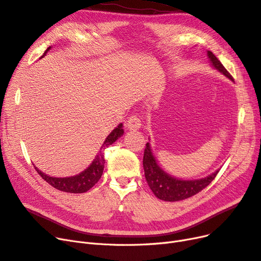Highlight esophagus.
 I'll list each match as a JSON object with an SVG mask.
<instances>
[{
	"label": "esophagus",
	"instance_id": "obj_1",
	"mask_svg": "<svg viewBox=\"0 0 261 261\" xmlns=\"http://www.w3.org/2000/svg\"><path fill=\"white\" fill-rule=\"evenodd\" d=\"M126 125V127L130 130H137L141 127V121L136 115H133L130 118H128V120L125 123Z\"/></svg>",
	"mask_w": 261,
	"mask_h": 261
}]
</instances>
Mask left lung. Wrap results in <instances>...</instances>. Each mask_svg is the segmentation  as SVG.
<instances>
[{
	"label": "left lung",
	"instance_id": "obj_1",
	"mask_svg": "<svg viewBox=\"0 0 261 261\" xmlns=\"http://www.w3.org/2000/svg\"><path fill=\"white\" fill-rule=\"evenodd\" d=\"M207 57L213 69L218 71L219 73L223 74L233 82L230 73L211 50H207ZM142 164L147 182L152 192L154 193L158 199L166 202L181 201L199 193L214 180L219 172V169H217L211 175L200 179H181L172 176L159 165L153 152H152L150 142L146 145Z\"/></svg>",
	"mask_w": 261,
	"mask_h": 261
}]
</instances>
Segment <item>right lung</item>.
<instances>
[{
    "label": "right lung",
    "instance_id": "add662e5",
    "mask_svg": "<svg viewBox=\"0 0 261 261\" xmlns=\"http://www.w3.org/2000/svg\"><path fill=\"white\" fill-rule=\"evenodd\" d=\"M50 49H51V46H49L46 50L44 51L43 56L41 58H43L45 55H46V54ZM123 134H124L123 124L121 123L109 135H108V137L106 138L105 142L102 143L100 151L98 152L94 161L91 163V165H89L86 169L83 170V172H81L77 175L70 176V177H53V176H49L47 174L41 172L38 167H35V165H34V167H35V169H37L39 175L44 179L45 181L48 182L51 187H54L55 189H58V190H60V191L69 192V193L87 192L89 189L94 187L98 182V180L101 178L105 163H106L102 150H105L107 147L111 146L113 142H115L121 136H123Z\"/></svg>",
    "mask_w": 261,
    "mask_h": 261
}]
</instances>
